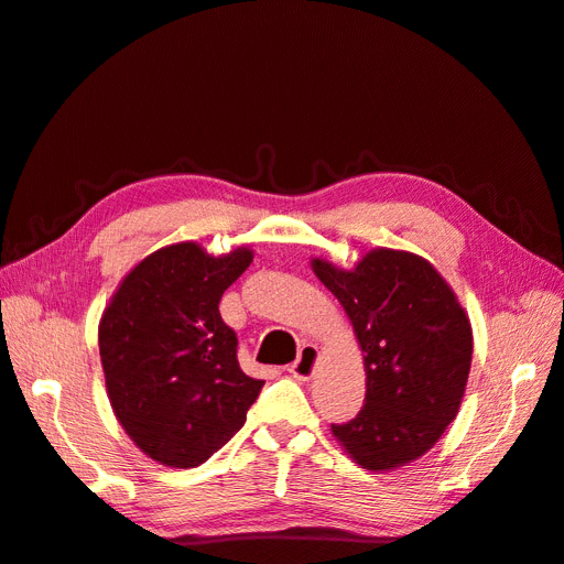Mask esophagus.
<instances>
[{"label":"esophagus","mask_w":564,"mask_h":564,"mask_svg":"<svg viewBox=\"0 0 564 564\" xmlns=\"http://www.w3.org/2000/svg\"><path fill=\"white\" fill-rule=\"evenodd\" d=\"M317 360H319L317 346H313V344L303 346L301 352H299V360L294 365H289V373H292V377L299 379V381H308L315 373Z\"/></svg>","instance_id":"obj_1"}]
</instances>
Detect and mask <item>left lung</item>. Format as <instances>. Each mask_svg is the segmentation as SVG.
<instances>
[{"label":"left lung","mask_w":564,"mask_h":564,"mask_svg":"<svg viewBox=\"0 0 564 564\" xmlns=\"http://www.w3.org/2000/svg\"><path fill=\"white\" fill-rule=\"evenodd\" d=\"M311 268L344 305L367 373L360 414L334 423L332 435L371 473L412 464L435 447L464 400L468 313L435 265L412 251L379 247L350 270L327 259Z\"/></svg>","instance_id":"8db88e82"}]
</instances>
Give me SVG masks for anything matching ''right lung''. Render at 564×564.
<instances>
[{"label": "right lung", "instance_id": "1", "mask_svg": "<svg viewBox=\"0 0 564 564\" xmlns=\"http://www.w3.org/2000/svg\"><path fill=\"white\" fill-rule=\"evenodd\" d=\"M253 261L249 247L212 256L197 242L145 256L98 324L108 400L133 445L169 468H195L242 429L263 388L237 362L220 296Z\"/></svg>", "mask_w": 564, "mask_h": 564}]
</instances>
